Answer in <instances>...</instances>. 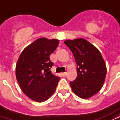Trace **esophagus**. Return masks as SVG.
I'll return each instance as SVG.
<instances>
[{
  "label": "esophagus",
  "mask_w": 120,
  "mask_h": 120,
  "mask_svg": "<svg viewBox=\"0 0 120 120\" xmlns=\"http://www.w3.org/2000/svg\"><path fill=\"white\" fill-rule=\"evenodd\" d=\"M62 75V76H64V77H65V76H67V72H62V73L61 74Z\"/></svg>",
  "instance_id": "1"
}]
</instances>
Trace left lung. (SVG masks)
<instances>
[{
  "instance_id": "8db88e82",
  "label": "left lung",
  "mask_w": 120,
  "mask_h": 120,
  "mask_svg": "<svg viewBox=\"0 0 120 120\" xmlns=\"http://www.w3.org/2000/svg\"><path fill=\"white\" fill-rule=\"evenodd\" d=\"M77 64L78 76L70 82L77 96L87 99L98 93L105 81L107 68L105 61L96 47L83 38L66 40Z\"/></svg>"
}]
</instances>
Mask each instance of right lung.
I'll return each instance as SVG.
<instances>
[{
    "label": "right lung",
    "mask_w": 120,
    "mask_h": 120,
    "mask_svg": "<svg viewBox=\"0 0 120 120\" xmlns=\"http://www.w3.org/2000/svg\"><path fill=\"white\" fill-rule=\"evenodd\" d=\"M59 41L38 39L24 49L16 65V77L22 92L28 98L42 102L56 90L60 78L50 71L53 63L49 56L58 47Z\"/></svg>",
    "instance_id": "obj_1"
}]
</instances>
